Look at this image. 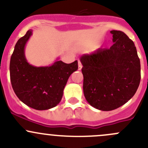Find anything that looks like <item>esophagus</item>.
<instances>
[{"label": "esophagus", "mask_w": 148, "mask_h": 148, "mask_svg": "<svg viewBox=\"0 0 148 148\" xmlns=\"http://www.w3.org/2000/svg\"><path fill=\"white\" fill-rule=\"evenodd\" d=\"M82 68V66L81 62H80V61H78V69L81 70Z\"/></svg>", "instance_id": "obj_1"}]
</instances>
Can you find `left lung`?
Segmentation results:
<instances>
[{"label":"left lung","mask_w":148,"mask_h":148,"mask_svg":"<svg viewBox=\"0 0 148 148\" xmlns=\"http://www.w3.org/2000/svg\"><path fill=\"white\" fill-rule=\"evenodd\" d=\"M114 44L80 57L84 95L88 103L111 111L135 95L140 82V62L135 44L124 32L110 31Z\"/></svg>","instance_id":"left-lung-1"}]
</instances>
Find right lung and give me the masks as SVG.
Listing matches in <instances>:
<instances>
[{
	"instance_id": "add662e5",
	"label": "right lung",
	"mask_w": 148,
	"mask_h": 148,
	"mask_svg": "<svg viewBox=\"0 0 148 148\" xmlns=\"http://www.w3.org/2000/svg\"><path fill=\"white\" fill-rule=\"evenodd\" d=\"M32 32L28 30L15 46L10 62V82L22 102L37 110H49L61 102L68 79L78 69V62L66 64L57 58L50 66L30 64L25 56V47Z\"/></svg>"
}]
</instances>
